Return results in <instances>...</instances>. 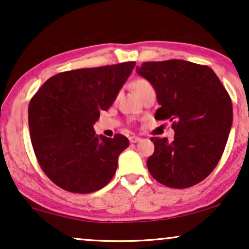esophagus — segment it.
Masks as SVG:
<instances>
[{
	"mask_svg": "<svg viewBox=\"0 0 249 249\" xmlns=\"http://www.w3.org/2000/svg\"><path fill=\"white\" fill-rule=\"evenodd\" d=\"M128 141H130V142H138L139 141H141V138L137 136H131V137H128Z\"/></svg>",
	"mask_w": 249,
	"mask_h": 249,
	"instance_id": "obj_1",
	"label": "esophagus"
}]
</instances>
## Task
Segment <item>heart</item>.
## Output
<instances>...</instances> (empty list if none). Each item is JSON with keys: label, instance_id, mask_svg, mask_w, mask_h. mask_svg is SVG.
<instances>
[{"label": "heart", "instance_id": "heart-1", "mask_svg": "<svg viewBox=\"0 0 249 249\" xmlns=\"http://www.w3.org/2000/svg\"><path fill=\"white\" fill-rule=\"evenodd\" d=\"M132 87H133L134 92H136L139 97H142V95H145V93L147 92H151V91H154L153 85L145 78L136 79V81L133 82Z\"/></svg>", "mask_w": 249, "mask_h": 249}]
</instances>
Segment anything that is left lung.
Returning a JSON list of instances; mask_svg holds the SVG:
<instances>
[{"mask_svg": "<svg viewBox=\"0 0 249 249\" xmlns=\"http://www.w3.org/2000/svg\"><path fill=\"white\" fill-rule=\"evenodd\" d=\"M137 72L156 90L157 121H171L174 139L152 137L147 168L157 181L172 188L199 184L224 153L233 121L227 90L207 65L168 59L145 62Z\"/></svg>", "mask_w": 249, "mask_h": 249, "instance_id": "8db88e82", "label": "left lung"}]
</instances>
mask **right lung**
<instances>
[{"label":"right lung","mask_w":249,"mask_h":249,"mask_svg":"<svg viewBox=\"0 0 249 249\" xmlns=\"http://www.w3.org/2000/svg\"><path fill=\"white\" fill-rule=\"evenodd\" d=\"M136 62L64 71L50 77L29 103L34 152L53 184L92 193L111 181L130 142L123 134L96 136L93 124L112 105Z\"/></svg>","instance_id":"obj_1"}]
</instances>
